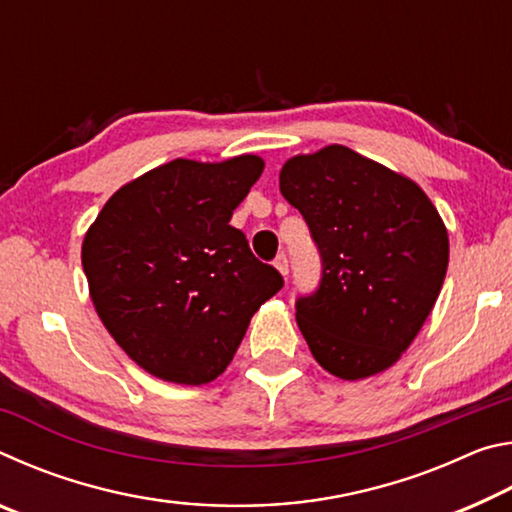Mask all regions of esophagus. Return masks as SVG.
Masks as SVG:
<instances>
[{
	"label": "esophagus",
	"instance_id": "34e87169",
	"mask_svg": "<svg viewBox=\"0 0 512 512\" xmlns=\"http://www.w3.org/2000/svg\"><path fill=\"white\" fill-rule=\"evenodd\" d=\"M275 268H277V271H280V275H284V277L289 275V259H287V255L280 253V255L275 257Z\"/></svg>",
	"mask_w": 512,
	"mask_h": 512
}]
</instances>
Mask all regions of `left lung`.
<instances>
[{"label":"left lung","mask_w":512,"mask_h":512,"mask_svg":"<svg viewBox=\"0 0 512 512\" xmlns=\"http://www.w3.org/2000/svg\"><path fill=\"white\" fill-rule=\"evenodd\" d=\"M280 192L300 210L323 259L296 320L329 375L357 381L391 368L443 289L449 237L418 183L341 144L293 155Z\"/></svg>","instance_id":"left-lung-1"}]
</instances>
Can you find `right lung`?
Wrapping results in <instances>:
<instances>
[{"instance_id":"add662e5","label":"right lung","mask_w":512,"mask_h":512,"mask_svg":"<svg viewBox=\"0 0 512 512\" xmlns=\"http://www.w3.org/2000/svg\"><path fill=\"white\" fill-rule=\"evenodd\" d=\"M264 171L259 155L171 160L119 187L85 232L90 298L112 339L149 375L201 386L221 375L282 275L232 228Z\"/></svg>"}]
</instances>
